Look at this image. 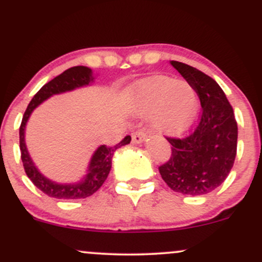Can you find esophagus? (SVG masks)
I'll use <instances>...</instances> for the list:
<instances>
[{"label":"esophagus","instance_id":"esophagus-1","mask_svg":"<svg viewBox=\"0 0 262 262\" xmlns=\"http://www.w3.org/2000/svg\"><path fill=\"white\" fill-rule=\"evenodd\" d=\"M145 139H147V133L143 130L136 132V133H133V136H132V142H133L134 144H140V143L144 142Z\"/></svg>","mask_w":262,"mask_h":262}]
</instances>
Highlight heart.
Instances as JSON below:
<instances>
[{
    "label": "heart",
    "mask_w": 262,
    "mask_h": 262,
    "mask_svg": "<svg viewBox=\"0 0 262 262\" xmlns=\"http://www.w3.org/2000/svg\"><path fill=\"white\" fill-rule=\"evenodd\" d=\"M132 100L137 114H152V125L167 136H178L191 126L198 100L192 85L168 76H153L133 89Z\"/></svg>",
    "instance_id": "b5f03b06"
}]
</instances>
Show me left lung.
I'll list each match as a JSON object with an SVG mask.
<instances>
[{
    "label": "left lung",
    "instance_id": "8db88e82",
    "mask_svg": "<svg viewBox=\"0 0 262 262\" xmlns=\"http://www.w3.org/2000/svg\"><path fill=\"white\" fill-rule=\"evenodd\" d=\"M169 64L192 85L202 106L196 130L172 144L169 161L159 167L167 186L191 196L210 193L227 178L237 149V123L224 90L213 79L180 61Z\"/></svg>",
    "mask_w": 262,
    "mask_h": 262
}]
</instances>
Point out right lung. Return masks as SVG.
<instances>
[{
    "label": "right lung",
    "mask_w": 262,
    "mask_h": 262,
    "mask_svg": "<svg viewBox=\"0 0 262 262\" xmlns=\"http://www.w3.org/2000/svg\"><path fill=\"white\" fill-rule=\"evenodd\" d=\"M94 74L90 68L86 66H74L68 69L59 76L52 79L48 84L43 85L32 98L25 112L22 123L20 126V149L21 159L24 163L25 172L27 177L32 181V183L37 187L40 191L48 196L59 198V200H78V198H86L95 193L108 177L110 169H112V159L114 152L118 148L123 147L130 143V136H126L119 144L114 147H106V145H99L93 153L90 158L89 166H88L86 174L80 181L73 182V183H57V182L45 177L37 167L35 166L34 161L30 157L27 150L26 142H25V130L26 124L31 117L32 112L37 108L40 104L48 100L52 95L62 94L66 92H73L78 88L88 86L94 82Z\"/></svg>",
    "instance_id": "right-lung-1"
}]
</instances>
